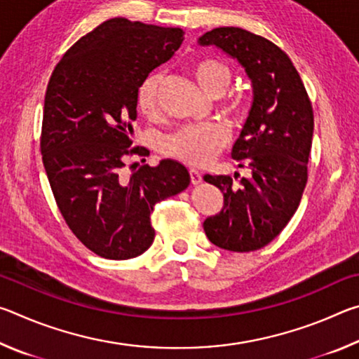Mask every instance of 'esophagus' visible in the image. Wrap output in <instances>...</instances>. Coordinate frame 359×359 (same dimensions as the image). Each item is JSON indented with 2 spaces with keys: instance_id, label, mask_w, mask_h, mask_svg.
Instances as JSON below:
<instances>
[{
  "instance_id": "34e87169",
  "label": "esophagus",
  "mask_w": 359,
  "mask_h": 359,
  "mask_svg": "<svg viewBox=\"0 0 359 359\" xmlns=\"http://www.w3.org/2000/svg\"><path fill=\"white\" fill-rule=\"evenodd\" d=\"M190 179H191V184L193 185H198L203 182V174L196 171V169H190Z\"/></svg>"
}]
</instances>
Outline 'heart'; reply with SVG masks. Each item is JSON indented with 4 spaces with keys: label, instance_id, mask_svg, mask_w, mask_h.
Masks as SVG:
<instances>
[{
    "label": "heart",
    "instance_id": "b5f03b06",
    "mask_svg": "<svg viewBox=\"0 0 359 359\" xmlns=\"http://www.w3.org/2000/svg\"><path fill=\"white\" fill-rule=\"evenodd\" d=\"M190 72L196 83L205 93L210 96H218L226 90L231 81V71L220 60L212 57L196 58L190 66ZM158 83L160 74L151 72L139 83L136 93L137 111L145 118H156L158 111ZM223 111L231 115L234 120H244L250 111V101L245 95L229 93L224 96L222 102ZM229 133L223 123L210 121V123L185 126L179 131L169 135L163 141V151L168 156L191 166H204L220 154L228 144Z\"/></svg>",
    "mask_w": 359,
    "mask_h": 359
}]
</instances>
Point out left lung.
Segmentation results:
<instances>
[{"label":"left lung","instance_id":"1","mask_svg":"<svg viewBox=\"0 0 359 359\" xmlns=\"http://www.w3.org/2000/svg\"><path fill=\"white\" fill-rule=\"evenodd\" d=\"M238 60L253 87V104L231 156L252 175L239 188L229 175L205 174L220 188L223 208L204 220L212 244L252 252L287 226L307 184L313 111L306 87L287 53L274 42L236 27L214 28L198 39Z\"/></svg>","mask_w":359,"mask_h":359}]
</instances>
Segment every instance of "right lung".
I'll list each match as a JSON object with an SVG mask.
<instances>
[{
	"mask_svg": "<svg viewBox=\"0 0 359 359\" xmlns=\"http://www.w3.org/2000/svg\"><path fill=\"white\" fill-rule=\"evenodd\" d=\"M184 41L180 28L102 22L82 36L53 69L44 100L41 154L66 224L98 257L130 259L151 245L156 203L190 185L175 160L123 172L133 147L137 87ZM145 161V160H142Z\"/></svg>",
	"mask_w": 359,
	"mask_h": 359,
	"instance_id": "obj_1",
	"label": "right lung"
}]
</instances>
